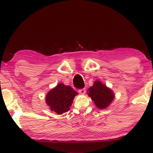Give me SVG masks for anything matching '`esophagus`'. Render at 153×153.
<instances>
[{
	"label": "esophagus",
	"instance_id": "34e87169",
	"mask_svg": "<svg viewBox=\"0 0 153 153\" xmlns=\"http://www.w3.org/2000/svg\"><path fill=\"white\" fill-rule=\"evenodd\" d=\"M85 92H86V89H81L79 90V93L81 95H84Z\"/></svg>",
	"mask_w": 153,
	"mask_h": 153
}]
</instances>
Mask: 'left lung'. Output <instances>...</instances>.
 Wrapping results in <instances>:
<instances>
[{
	"mask_svg": "<svg viewBox=\"0 0 153 153\" xmlns=\"http://www.w3.org/2000/svg\"><path fill=\"white\" fill-rule=\"evenodd\" d=\"M87 93L99 109L108 108L115 97L111 89L99 81L94 82L93 86L88 89Z\"/></svg>",
	"mask_w": 153,
	"mask_h": 153,
	"instance_id": "8db88e82",
	"label": "left lung"
}]
</instances>
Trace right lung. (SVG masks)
<instances>
[{"mask_svg": "<svg viewBox=\"0 0 153 153\" xmlns=\"http://www.w3.org/2000/svg\"><path fill=\"white\" fill-rule=\"evenodd\" d=\"M76 95H78V93L71 87L60 83L47 93L45 102L51 111L58 114H62L69 111L70 107Z\"/></svg>", "mask_w": 153, "mask_h": 153, "instance_id": "obj_1", "label": "right lung"}]
</instances>
